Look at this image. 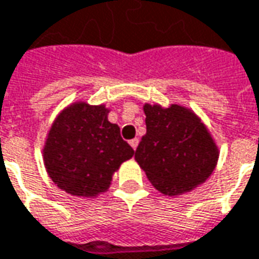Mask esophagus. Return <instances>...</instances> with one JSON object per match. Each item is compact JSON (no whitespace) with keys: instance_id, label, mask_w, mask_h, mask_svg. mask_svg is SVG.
<instances>
[{"instance_id":"34e87169","label":"esophagus","mask_w":259,"mask_h":259,"mask_svg":"<svg viewBox=\"0 0 259 259\" xmlns=\"http://www.w3.org/2000/svg\"><path fill=\"white\" fill-rule=\"evenodd\" d=\"M138 144H140V140H138V138H134V140H131V141H130V145L133 147V150H134V151L137 150V147H138Z\"/></svg>"}]
</instances>
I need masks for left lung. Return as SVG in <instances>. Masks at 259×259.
<instances>
[{"instance_id": "obj_1", "label": "left lung", "mask_w": 259, "mask_h": 259, "mask_svg": "<svg viewBox=\"0 0 259 259\" xmlns=\"http://www.w3.org/2000/svg\"><path fill=\"white\" fill-rule=\"evenodd\" d=\"M147 133L135 151V161L154 188L180 197L209 178L220 148L202 119L181 104H144Z\"/></svg>"}]
</instances>
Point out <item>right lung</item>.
Here are the masks:
<instances>
[{"label":"right lung","mask_w":259,"mask_h":259,"mask_svg":"<svg viewBox=\"0 0 259 259\" xmlns=\"http://www.w3.org/2000/svg\"><path fill=\"white\" fill-rule=\"evenodd\" d=\"M105 104L74 101L61 109L48 130L42 159L48 177L74 197L97 198L107 192L112 177L134 150L108 121Z\"/></svg>","instance_id":"obj_1"}]
</instances>
